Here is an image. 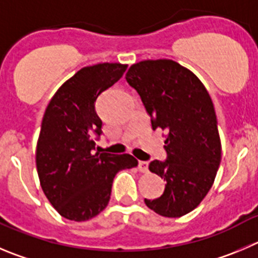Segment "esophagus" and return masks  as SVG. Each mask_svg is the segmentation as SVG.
I'll use <instances>...</instances> for the list:
<instances>
[{
	"label": "esophagus",
	"mask_w": 258,
	"mask_h": 258,
	"mask_svg": "<svg viewBox=\"0 0 258 258\" xmlns=\"http://www.w3.org/2000/svg\"><path fill=\"white\" fill-rule=\"evenodd\" d=\"M138 168L141 172H147L148 171V162L147 161H139L138 162Z\"/></svg>",
	"instance_id": "34e87169"
}]
</instances>
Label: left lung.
<instances>
[{
	"label": "left lung",
	"instance_id": "8db88e82",
	"mask_svg": "<svg viewBox=\"0 0 258 258\" xmlns=\"http://www.w3.org/2000/svg\"><path fill=\"white\" fill-rule=\"evenodd\" d=\"M125 80L141 96L152 129L167 133V157L149 163V171L161 176L166 187L159 198L144 203L162 217H182L209 192L222 158L212 99L191 71L171 59L136 63Z\"/></svg>",
	"mask_w": 258,
	"mask_h": 258
}]
</instances>
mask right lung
<instances>
[{"label": "right lung", "instance_id": "add662e5", "mask_svg": "<svg viewBox=\"0 0 258 258\" xmlns=\"http://www.w3.org/2000/svg\"><path fill=\"white\" fill-rule=\"evenodd\" d=\"M126 68L120 63L82 68L60 86L46 107L36 168L44 194L66 219L85 222L100 214L109 204L115 175L138 164L131 154L94 152L102 134L96 100Z\"/></svg>", "mask_w": 258, "mask_h": 258}]
</instances>
